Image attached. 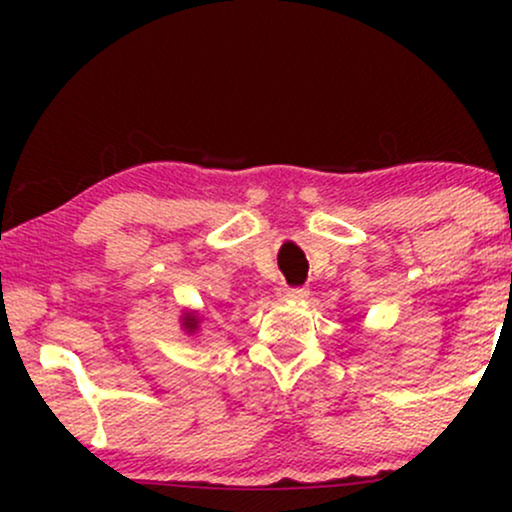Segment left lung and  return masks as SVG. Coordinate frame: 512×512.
Instances as JSON below:
<instances>
[{"instance_id":"1","label":"left lung","mask_w":512,"mask_h":512,"mask_svg":"<svg viewBox=\"0 0 512 512\" xmlns=\"http://www.w3.org/2000/svg\"><path fill=\"white\" fill-rule=\"evenodd\" d=\"M182 327H185L187 332H195L197 327H199V320H197V315H192V313H187L185 317H182Z\"/></svg>"}]
</instances>
